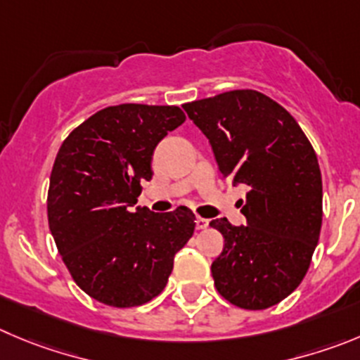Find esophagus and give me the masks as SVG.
<instances>
[{
    "mask_svg": "<svg viewBox=\"0 0 360 360\" xmlns=\"http://www.w3.org/2000/svg\"><path fill=\"white\" fill-rule=\"evenodd\" d=\"M210 226V220H206V218H200V217H197L195 218V227L197 229H206V227Z\"/></svg>",
    "mask_w": 360,
    "mask_h": 360,
    "instance_id": "1",
    "label": "esophagus"
}]
</instances>
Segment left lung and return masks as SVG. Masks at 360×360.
Wrapping results in <instances>:
<instances>
[{"instance_id": "8db88e82", "label": "left lung", "mask_w": 360, "mask_h": 360, "mask_svg": "<svg viewBox=\"0 0 360 360\" xmlns=\"http://www.w3.org/2000/svg\"><path fill=\"white\" fill-rule=\"evenodd\" d=\"M210 140L221 177L248 188L247 224L210 226L224 236L211 264L221 297L241 309H266L293 293L311 264L321 229V172L297 120L264 94L231 90L183 106Z\"/></svg>"}]
</instances>
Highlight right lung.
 I'll use <instances>...</instances> for the list:
<instances>
[{
  "label": "right lung",
  "instance_id": "right-lung-1",
  "mask_svg": "<svg viewBox=\"0 0 360 360\" xmlns=\"http://www.w3.org/2000/svg\"><path fill=\"white\" fill-rule=\"evenodd\" d=\"M184 119L177 106H110L76 127L56 154L49 231L76 284L97 302L134 307L153 300L193 234L188 207L153 213L134 206L140 183L153 179L154 149Z\"/></svg>",
  "mask_w": 360,
  "mask_h": 360
}]
</instances>
